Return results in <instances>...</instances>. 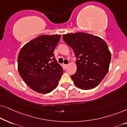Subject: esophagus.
Listing matches in <instances>:
<instances>
[{"mask_svg":"<svg viewBox=\"0 0 127 127\" xmlns=\"http://www.w3.org/2000/svg\"><path fill=\"white\" fill-rule=\"evenodd\" d=\"M64 66L66 69L67 67V65H66V64H64Z\"/></svg>","mask_w":127,"mask_h":127,"instance_id":"esophagus-1","label":"esophagus"}]
</instances>
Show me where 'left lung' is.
I'll return each mask as SVG.
<instances>
[{"mask_svg":"<svg viewBox=\"0 0 127 127\" xmlns=\"http://www.w3.org/2000/svg\"><path fill=\"white\" fill-rule=\"evenodd\" d=\"M64 41L73 50L77 70L71 76L74 84L82 90L96 87L108 72L111 53L101 38L85 33L64 34Z\"/></svg>","mask_w":127,"mask_h":127,"instance_id":"1","label":"left lung"}]
</instances>
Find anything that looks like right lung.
Masks as SVG:
<instances>
[{"mask_svg":"<svg viewBox=\"0 0 127 127\" xmlns=\"http://www.w3.org/2000/svg\"><path fill=\"white\" fill-rule=\"evenodd\" d=\"M60 38V34L40 36L20 50L18 57L19 73L34 91L49 93L58 86L64 70L55 60L53 52Z\"/></svg>","mask_w":127,"mask_h":127,"instance_id":"1","label":"right lung"}]
</instances>
